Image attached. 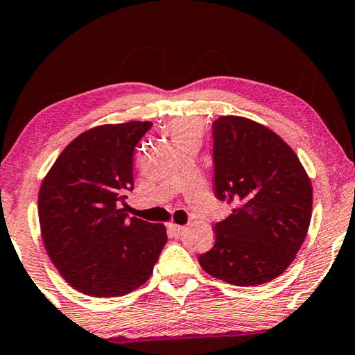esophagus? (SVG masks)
<instances>
[{
  "mask_svg": "<svg viewBox=\"0 0 355 355\" xmlns=\"http://www.w3.org/2000/svg\"><path fill=\"white\" fill-rule=\"evenodd\" d=\"M168 231H170L171 237H181L182 232L185 231V227L179 226V225H173V223H171V225L168 226Z\"/></svg>",
  "mask_w": 355,
  "mask_h": 355,
  "instance_id": "1",
  "label": "esophagus"
}]
</instances>
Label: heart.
I'll use <instances>...</instances> for the list:
<instances>
[{"label": "heart", "mask_w": 355, "mask_h": 355, "mask_svg": "<svg viewBox=\"0 0 355 355\" xmlns=\"http://www.w3.org/2000/svg\"><path fill=\"white\" fill-rule=\"evenodd\" d=\"M166 132L170 135L173 143H179L187 139H201L202 135V123L198 118L184 116L176 118L168 124Z\"/></svg>", "instance_id": "1"}]
</instances>
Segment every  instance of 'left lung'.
<instances>
[{
	"instance_id": "1",
	"label": "left lung",
	"mask_w": 355,
	"mask_h": 355,
	"mask_svg": "<svg viewBox=\"0 0 355 355\" xmlns=\"http://www.w3.org/2000/svg\"><path fill=\"white\" fill-rule=\"evenodd\" d=\"M214 190L234 202L215 225V245L200 256L210 276L254 287L293 262L312 218V182L293 149L276 132L245 116L214 124Z\"/></svg>"
}]
</instances>
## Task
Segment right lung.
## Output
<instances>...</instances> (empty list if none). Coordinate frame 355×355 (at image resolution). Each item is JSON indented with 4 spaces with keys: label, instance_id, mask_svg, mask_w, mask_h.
I'll return each instance as SVG.
<instances>
[{
    "label": "right lung",
    "instance_id": "add662e5",
    "mask_svg": "<svg viewBox=\"0 0 355 355\" xmlns=\"http://www.w3.org/2000/svg\"><path fill=\"white\" fill-rule=\"evenodd\" d=\"M151 121L103 124L78 135L55 159L39 191L43 245L60 276L95 297L145 284L166 243L164 225L128 218L132 155Z\"/></svg>",
    "mask_w": 355,
    "mask_h": 355
}]
</instances>
